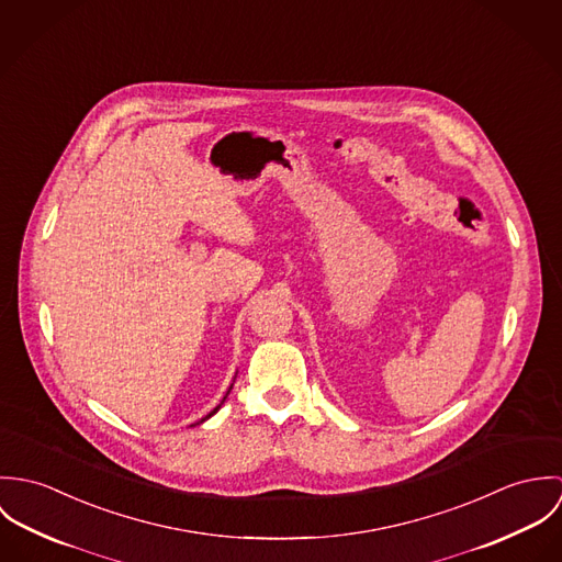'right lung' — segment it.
I'll return each mask as SVG.
<instances>
[{"label":"right lung","instance_id":"right-lung-1","mask_svg":"<svg viewBox=\"0 0 562 562\" xmlns=\"http://www.w3.org/2000/svg\"><path fill=\"white\" fill-rule=\"evenodd\" d=\"M234 381H236V379H234ZM232 387H234V383H232ZM232 387H229V390H227V394H225V398H223V401H221V404H223V402L227 401V396H229V392H232ZM221 404H218V406H216V408H214V411H210V413H207V415H205V417H203V419H201V422H205V419H210V417H212V415H214V413H216V411H218V408H221Z\"/></svg>","mask_w":562,"mask_h":562}]
</instances>
